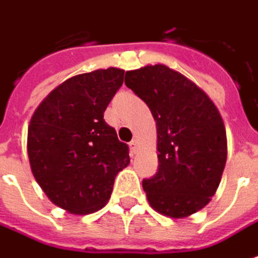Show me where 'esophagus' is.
<instances>
[{
  "label": "esophagus",
  "mask_w": 258,
  "mask_h": 258,
  "mask_svg": "<svg viewBox=\"0 0 258 258\" xmlns=\"http://www.w3.org/2000/svg\"><path fill=\"white\" fill-rule=\"evenodd\" d=\"M137 148H138V145H137V141H135V140H133V141L130 142V149H131V152H133V154H135V152H137Z\"/></svg>",
  "instance_id": "obj_1"
}]
</instances>
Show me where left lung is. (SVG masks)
I'll list each match as a JSON object with an SVG mask.
<instances>
[{
	"mask_svg": "<svg viewBox=\"0 0 258 258\" xmlns=\"http://www.w3.org/2000/svg\"><path fill=\"white\" fill-rule=\"evenodd\" d=\"M124 82L156 121L159 166L142 180L149 204L170 218L204 208L226 163V133L215 104L190 79L162 64L127 71Z\"/></svg>",
	"mask_w": 258,
	"mask_h": 258,
	"instance_id": "8db88e82",
	"label": "left lung"
}]
</instances>
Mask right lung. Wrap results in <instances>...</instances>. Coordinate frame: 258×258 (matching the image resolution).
I'll use <instances>...</instances> for the list:
<instances>
[{"mask_svg":"<svg viewBox=\"0 0 258 258\" xmlns=\"http://www.w3.org/2000/svg\"><path fill=\"white\" fill-rule=\"evenodd\" d=\"M124 71L96 70L67 79L30 118L28 155L36 181L54 204L77 215L103 208L117 173L130 163L103 113L123 85Z\"/></svg>","mask_w":258,"mask_h":258,"instance_id":"right-lung-1","label":"right lung"}]
</instances>
